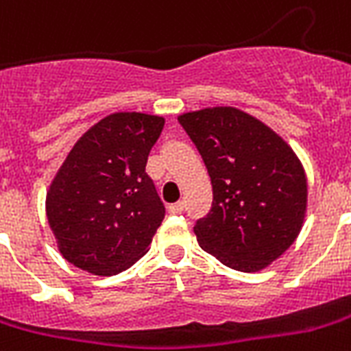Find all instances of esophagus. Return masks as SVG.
<instances>
[{
	"mask_svg": "<svg viewBox=\"0 0 351 351\" xmlns=\"http://www.w3.org/2000/svg\"><path fill=\"white\" fill-rule=\"evenodd\" d=\"M167 210H169V213H182L184 211V202L182 200H178V202H175V204H169L167 206Z\"/></svg>",
	"mask_w": 351,
	"mask_h": 351,
	"instance_id": "1",
	"label": "esophagus"
}]
</instances>
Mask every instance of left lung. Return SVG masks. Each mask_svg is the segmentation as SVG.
<instances>
[{
	"mask_svg": "<svg viewBox=\"0 0 351 351\" xmlns=\"http://www.w3.org/2000/svg\"><path fill=\"white\" fill-rule=\"evenodd\" d=\"M178 121L213 187L210 213L193 228L199 245L230 269L261 271L300 234L307 210L302 162L272 128L234 106L187 112Z\"/></svg>",
	"mask_w": 351,
	"mask_h": 351,
	"instance_id": "8db88e82",
	"label": "left lung"
}]
</instances>
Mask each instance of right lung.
<instances>
[{"label": "right lung", "mask_w": 351, "mask_h": 351, "mask_svg": "<svg viewBox=\"0 0 351 351\" xmlns=\"http://www.w3.org/2000/svg\"><path fill=\"white\" fill-rule=\"evenodd\" d=\"M165 119L116 112L80 136L51 180L47 223L64 259L95 276L127 271L147 254L165 215L145 173Z\"/></svg>", "instance_id": "1"}]
</instances>
